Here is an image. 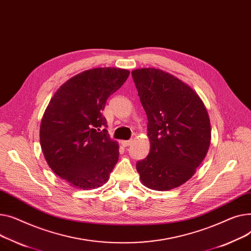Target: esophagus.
<instances>
[{
  "instance_id": "34e87169",
  "label": "esophagus",
  "mask_w": 251,
  "mask_h": 251,
  "mask_svg": "<svg viewBox=\"0 0 251 251\" xmlns=\"http://www.w3.org/2000/svg\"><path fill=\"white\" fill-rule=\"evenodd\" d=\"M121 143H122V145H123L124 147H127V146H130V145H131L132 141H131V140H128V141H122Z\"/></svg>"
}]
</instances>
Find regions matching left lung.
<instances>
[{"label": "left lung", "instance_id": "8db88e82", "mask_svg": "<svg viewBox=\"0 0 251 251\" xmlns=\"http://www.w3.org/2000/svg\"><path fill=\"white\" fill-rule=\"evenodd\" d=\"M148 117L150 153L137 162L142 183L154 190L178 187L196 173L211 143L209 114L198 93L160 69L131 72Z\"/></svg>", "mask_w": 251, "mask_h": 251}]
</instances>
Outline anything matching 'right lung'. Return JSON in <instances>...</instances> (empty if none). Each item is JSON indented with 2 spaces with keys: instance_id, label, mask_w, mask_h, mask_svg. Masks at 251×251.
Wrapping results in <instances>:
<instances>
[{
  "instance_id": "obj_1",
  "label": "right lung",
  "mask_w": 251,
  "mask_h": 251,
  "mask_svg": "<svg viewBox=\"0 0 251 251\" xmlns=\"http://www.w3.org/2000/svg\"><path fill=\"white\" fill-rule=\"evenodd\" d=\"M128 75L119 68L87 70L51 97L40 124L41 150L51 170L70 185L94 189L109 179L120 152L102 111Z\"/></svg>"
}]
</instances>
